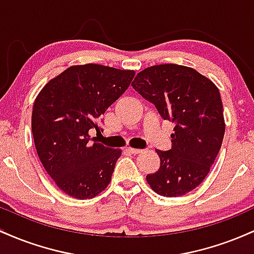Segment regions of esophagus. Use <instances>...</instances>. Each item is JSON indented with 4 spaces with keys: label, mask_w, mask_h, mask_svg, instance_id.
I'll use <instances>...</instances> for the list:
<instances>
[{
    "label": "esophagus",
    "mask_w": 254,
    "mask_h": 254,
    "mask_svg": "<svg viewBox=\"0 0 254 254\" xmlns=\"http://www.w3.org/2000/svg\"><path fill=\"white\" fill-rule=\"evenodd\" d=\"M127 150L129 151L130 154H139L142 151L141 149H136V148H127Z\"/></svg>",
    "instance_id": "34e87169"
}]
</instances>
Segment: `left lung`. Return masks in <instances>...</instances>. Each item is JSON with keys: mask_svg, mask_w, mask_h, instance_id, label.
Returning <instances> with one entry per match:
<instances>
[{"mask_svg": "<svg viewBox=\"0 0 254 254\" xmlns=\"http://www.w3.org/2000/svg\"><path fill=\"white\" fill-rule=\"evenodd\" d=\"M131 86L174 124L172 148L156 150L160 168L148 174V184L160 196L189 193L208 176L223 141L226 125L217 87L194 69L177 64L149 66Z\"/></svg>", "mask_w": 254, "mask_h": 254, "instance_id": "1", "label": "left lung"}]
</instances>
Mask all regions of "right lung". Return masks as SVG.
Listing matches in <instances>:
<instances>
[{
	"mask_svg": "<svg viewBox=\"0 0 254 254\" xmlns=\"http://www.w3.org/2000/svg\"><path fill=\"white\" fill-rule=\"evenodd\" d=\"M133 70L74 65L44 86L34 101L32 133L40 161L68 196L89 199L111 182L122 151L90 138L98 119L127 89ZM103 131V130H101Z\"/></svg>",
	"mask_w": 254,
	"mask_h": 254,
	"instance_id": "1",
	"label": "right lung"
}]
</instances>
